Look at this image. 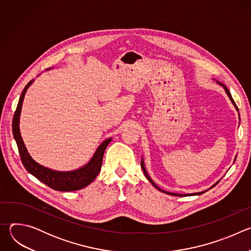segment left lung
I'll list each match as a JSON object with an SVG mask.
<instances>
[{"instance_id": "1", "label": "left lung", "mask_w": 251, "mask_h": 251, "mask_svg": "<svg viewBox=\"0 0 251 251\" xmlns=\"http://www.w3.org/2000/svg\"><path fill=\"white\" fill-rule=\"evenodd\" d=\"M222 86H224V88L226 89V93H227V95H228V97L230 98V100H231V102L234 104V106L236 107V109H237V106H236V104H235V102L233 101V99H232V97H231V94H230V92H229V90L226 88V85H224V84H222V83H220ZM238 110V109H237ZM141 166H142V169H143V172H144V175L146 176V177L148 178V180L150 181V183L156 188V189H158L159 191H161V192H163V193H166V194H168V195H171V196H176V197H182V196H194V195H200V193H198V194H193V195H178V194H174V193H168V192H164L163 190H161L159 187H157L156 186V184L152 181V178L148 176V174H147V172H146V169H145V167H144V163H143V161H142V163H141Z\"/></svg>"}]
</instances>
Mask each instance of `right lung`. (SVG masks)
<instances>
[{
    "label": "right lung",
    "mask_w": 251,
    "mask_h": 251,
    "mask_svg": "<svg viewBox=\"0 0 251 251\" xmlns=\"http://www.w3.org/2000/svg\"><path fill=\"white\" fill-rule=\"evenodd\" d=\"M30 84H31V81H29L25 85V89L23 90L17 106V109L15 111L14 118H13V134L17 142L23 165L25 166V170L29 174H31L32 176L37 177L39 181H41L42 183H44L45 185H47L48 187L55 191L73 192V191H77L85 188L86 186H88L90 183L94 181V178L99 174L102 166L104 151L106 147L108 146L111 139L105 140L98 147L97 151L95 152L90 162L85 167L80 168L76 171H73V172L52 171L50 169L43 167L42 165L33 161L25 149V146L24 144L21 133H20V127H19L22 104H23L26 89Z\"/></svg>",
    "instance_id": "1"
}]
</instances>
